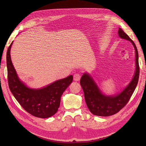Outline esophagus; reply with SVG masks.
<instances>
[{
    "label": "esophagus",
    "instance_id": "34e87169",
    "mask_svg": "<svg viewBox=\"0 0 146 146\" xmlns=\"http://www.w3.org/2000/svg\"><path fill=\"white\" fill-rule=\"evenodd\" d=\"M80 76L78 74H76L74 75V80L76 82H78L80 80Z\"/></svg>",
    "mask_w": 146,
    "mask_h": 146
}]
</instances>
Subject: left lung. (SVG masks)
<instances>
[{
  "mask_svg": "<svg viewBox=\"0 0 146 146\" xmlns=\"http://www.w3.org/2000/svg\"><path fill=\"white\" fill-rule=\"evenodd\" d=\"M118 35L121 39L129 41L135 48V73L129 83L121 92L113 95L104 93L91 75L87 72L83 73L80 79V85L86 104L90 111L96 116H109L119 112L129 102L138 82L139 68L138 52L136 45L121 28H119Z\"/></svg>",
  "mask_w": 146,
  "mask_h": 146,
  "instance_id": "left-lung-1",
  "label": "left lung"
}]
</instances>
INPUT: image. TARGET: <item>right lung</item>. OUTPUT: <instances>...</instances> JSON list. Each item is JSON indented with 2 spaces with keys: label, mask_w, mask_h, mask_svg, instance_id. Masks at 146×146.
Listing matches in <instances>:
<instances>
[{
  "label": "right lung",
  "mask_w": 146,
  "mask_h": 146,
  "mask_svg": "<svg viewBox=\"0 0 146 146\" xmlns=\"http://www.w3.org/2000/svg\"><path fill=\"white\" fill-rule=\"evenodd\" d=\"M13 42L7 52L8 81L11 93L22 107L32 115L40 118L51 117L58 111L61 97L72 83L73 76L70 75L40 88L29 87L19 78L12 63L10 50Z\"/></svg>",
  "instance_id": "right-lung-1"
}]
</instances>
